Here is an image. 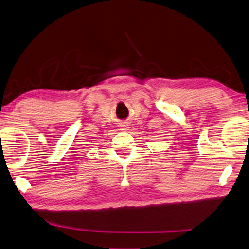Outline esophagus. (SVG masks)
Returning <instances> with one entry per match:
<instances>
[{"label":"esophagus","mask_w":249,"mask_h":249,"mask_svg":"<svg viewBox=\"0 0 249 249\" xmlns=\"http://www.w3.org/2000/svg\"><path fill=\"white\" fill-rule=\"evenodd\" d=\"M128 126H129V123L128 122H121L120 123V127H121V131H127L128 129Z\"/></svg>","instance_id":"1"}]
</instances>
